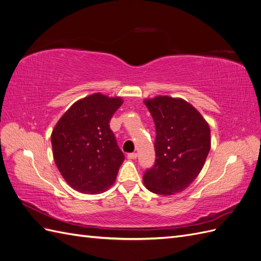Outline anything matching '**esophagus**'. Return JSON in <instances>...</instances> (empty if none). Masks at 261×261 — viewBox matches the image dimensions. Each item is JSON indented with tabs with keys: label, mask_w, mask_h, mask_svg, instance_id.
<instances>
[{
	"label": "esophagus",
	"mask_w": 261,
	"mask_h": 261,
	"mask_svg": "<svg viewBox=\"0 0 261 261\" xmlns=\"http://www.w3.org/2000/svg\"><path fill=\"white\" fill-rule=\"evenodd\" d=\"M127 158H128V159H130V160H135L136 158H137V153L136 152H130V153L127 154Z\"/></svg>",
	"instance_id": "34e87169"
}]
</instances>
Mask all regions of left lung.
Masks as SVG:
<instances>
[{
  "instance_id": "8db88e82",
  "label": "left lung",
  "mask_w": 261,
  "mask_h": 261,
  "mask_svg": "<svg viewBox=\"0 0 261 261\" xmlns=\"http://www.w3.org/2000/svg\"><path fill=\"white\" fill-rule=\"evenodd\" d=\"M155 126V161L146 170L150 192L172 195L198 176L211 146L210 128L197 110L183 99L158 96L145 100Z\"/></svg>"
}]
</instances>
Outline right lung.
I'll use <instances>...</instances> for the list:
<instances>
[{
  "mask_svg": "<svg viewBox=\"0 0 261 261\" xmlns=\"http://www.w3.org/2000/svg\"><path fill=\"white\" fill-rule=\"evenodd\" d=\"M123 103L120 97L93 93L70 107L51 135L54 161L75 191L100 194L111 186L124 161L110 121Z\"/></svg>",
  "mask_w": 261,
  "mask_h": 261,
  "instance_id": "1",
  "label": "right lung"
}]
</instances>
